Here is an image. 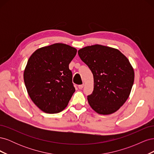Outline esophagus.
<instances>
[{"instance_id":"obj_1","label":"esophagus","mask_w":154,"mask_h":154,"mask_svg":"<svg viewBox=\"0 0 154 154\" xmlns=\"http://www.w3.org/2000/svg\"><path fill=\"white\" fill-rule=\"evenodd\" d=\"M83 86H84V84H82V85H78V88H80V89H82L83 88Z\"/></svg>"}]
</instances>
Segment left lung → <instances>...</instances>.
<instances>
[{"instance_id": "left-lung-1", "label": "left lung", "mask_w": 154, "mask_h": 154, "mask_svg": "<svg viewBox=\"0 0 154 154\" xmlns=\"http://www.w3.org/2000/svg\"><path fill=\"white\" fill-rule=\"evenodd\" d=\"M94 77V90L87 96L92 109L100 114L117 111L127 101L134 81V69L120 51L101 45L78 51Z\"/></svg>"}]
</instances>
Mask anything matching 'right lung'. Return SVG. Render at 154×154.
<instances>
[{"label": "right lung", "instance_id": "right-lung-1", "mask_svg": "<svg viewBox=\"0 0 154 154\" xmlns=\"http://www.w3.org/2000/svg\"><path fill=\"white\" fill-rule=\"evenodd\" d=\"M77 50L54 44L37 49L27 61L24 80L31 100L44 112L56 114L67 106L75 88L69 65Z\"/></svg>", "mask_w": 154, "mask_h": 154}]
</instances>
